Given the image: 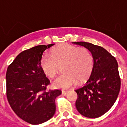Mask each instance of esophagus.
Wrapping results in <instances>:
<instances>
[{"label": "esophagus", "mask_w": 127, "mask_h": 127, "mask_svg": "<svg viewBox=\"0 0 127 127\" xmlns=\"http://www.w3.org/2000/svg\"><path fill=\"white\" fill-rule=\"evenodd\" d=\"M68 92H69V91H64V90H63V91H62V94H63V95L65 96V95H67V94Z\"/></svg>", "instance_id": "34e87169"}]
</instances>
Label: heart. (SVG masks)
Segmentation results:
<instances>
[{"label":"heart","instance_id":"obj_1","mask_svg":"<svg viewBox=\"0 0 127 127\" xmlns=\"http://www.w3.org/2000/svg\"><path fill=\"white\" fill-rule=\"evenodd\" d=\"M93 57L86 48L64 44L54 48L52 55L45 54L40 60L42 72L53 78L58 73L59 66H63L64 74L53 82L56 88H69L77 84V80L83 82L91 74Z\"/></svg>","mask_w":127,"mask_h":127}]
</instances>
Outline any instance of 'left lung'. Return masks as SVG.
I'll return each mask as SVG.
<instances>
[{"instance_id": "obj_1", "label": "left lung", "mask_w": 127, "mask_h": 127, "mask_svg": "<svg viewBox=\"0 0 127 127\" xmlns=\"http://www.w3.org/2000/svg\"><path fill=\"white\" fill-rule=\"evenodd\" d=\"M73 44L87 48L93 57L94 64L85 85L76 89L77 111L88 118H97L107 112L116 102L121 81L115 58L102 47L86 42Z\"/></svg>"}]
</instances>
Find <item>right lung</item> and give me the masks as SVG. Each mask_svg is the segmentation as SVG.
Returning a JSON list of instances; mask_svg holds the SVG:
<instances>
[{"label": "right lung", "instance_id": "add662e5", "mask_svg": "<svg viewBox=\"0 0 127 127\" xmlns=\"http://www.w3.org/2000/svg\"><path fill=\"white\" fill-rule=\"evenodd\" d=\"M55 44L37 45L20 53L6 72L7 98L14 112L31 124L47 122L55 112V98L61 91L49 90L50 80L42 72L44 51Z\"/></svg>", "mask_w": 127, "mask_h": 127}]
</instances>
